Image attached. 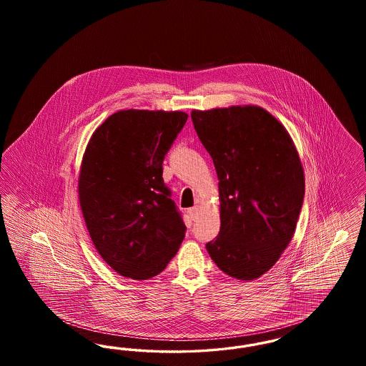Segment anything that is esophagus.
Returning a JSON list of instances; mask_svg holds the SVG:
<instances>
[{"label": "esophagus", "instance_id": "34e87169", "mask_svg": "<svg viewBox=\"0 0 366 366\" xmlns=\"http://www.w3.org/2000/svg\"><path fill=\"white\" fill-rule=\"evenodd\" d=\"M188 212H189L192 219H196V218L199 217V207H197V206H194V207H192V209H188Z\"/></svg>", "mask_w": 366, "mask_h": 366}]
</instances>
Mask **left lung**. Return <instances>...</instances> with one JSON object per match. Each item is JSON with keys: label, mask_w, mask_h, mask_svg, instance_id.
Here are the masks:
<instances>
[{"label": "left lung", "mask_w": 366, "mask_h": 366, "mask_svg": "<svg viewBox=\"0 0 366 366\" xmlns=\"http://www.w3.org/2000/svg\"><path fill=\"white\" fill-rule=\"evenodd\" d=\"M194 130L217 172L221 229L206 245L227 276L259 279L291 243L305 172L290 133L259 105L193 109Z\"/></svg>", "instance_id": "1"}]
</instances>
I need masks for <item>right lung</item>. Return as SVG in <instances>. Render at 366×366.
<instances>
[{"label": "right lung", "instance_id": "right-lung-1", "mask_svg": "<svg viewBox=\"0 0 366 366\" xmlns=\"http://www.w3.org/2000/svg\"><path fill=\"white\" fill-rule=\"evenodd\" d=\"M187 119L182 111L122 109L87 142L78 175L79 204L97 252L123 277L157 276L185 237L162 163Z\"/></svg>", "mask_w": 366, "mask_h": 366}]
</instances>
